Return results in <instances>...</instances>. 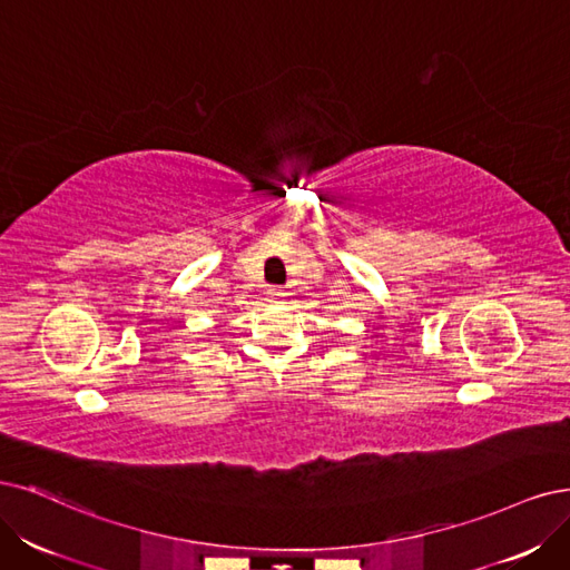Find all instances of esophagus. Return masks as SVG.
Returning a JSON list of instances; mask_svg holds the SVG:
<instances>
[{
  "mask_svg": "<svg viewBox=\"0 0 570 570\" xmlns=\"http://www.w3.org/2000/svg\"><path fill=\"white\" fill-rule=\"evenodd\" d=\"M284 296H286V293H284L279 286L267 288V301H269V303H282Z\"/></svg>",
  "mask_w": 570,
  "mask_h": 570,
  "instance_id": "obj_1",
  "label": "esophagus"
}]
</instances>
